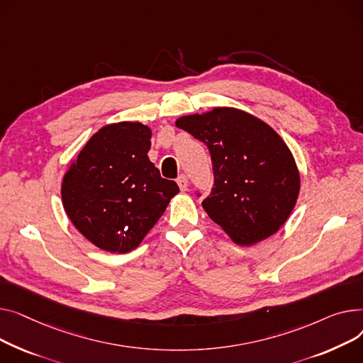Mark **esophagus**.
<instances>
[{"label":"esophagus","instance_id":"esophagus-1","mask_svg":"<svg viewBox=\"0 0 363 363\" xmlns=\"http://www.w3.org/2000/svg\"><path fill=\"white\" fill-rule=\"evenodd\" d=\"M177 184H179V187H180L182 191H186L187 187H189V180H187V177H186L184 174H182V176L177 179Z\"/></svg>","mask_w":363,"mask_h":363}]
</instances>
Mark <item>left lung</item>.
Wrapping results in <instances>:
<instances>
[{
    "instance_id": "1",
    "label": "left lung",
    "mask_w": 363,
    "mask_h": 363,
    "mask_svg": "<svg viewBox=\"0 0 363 363\" xmlns=\"http://www.w3.org/2000/svg\"><path fill=\"white\" fill-rule=\"evenodd\" d=\"M176 125L209 149L216 182L202 206L234 243L257 245L284 225L299 198L301 174L269 124L234 106H216L183 116Z\"/></svg>"
}]
</instances>
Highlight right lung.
<instances>
[{
    "mask_svg": "<svg viewBox=\"0 0 363 363\" xmlns=\"http://www.w3.org/2000/svg\"><path fill=\"white\" fill-rule=\"evenodd\" d=\"M152 132L139 121L111 123L91 136L61 182L73 225L111 253L136 249L179 194L149 161Z\"/></svg>",
    "mask_w": 363,
    "mask_h": 363,
    "instance_id": "1",
    "label": "right lung"
}]
</instances>
